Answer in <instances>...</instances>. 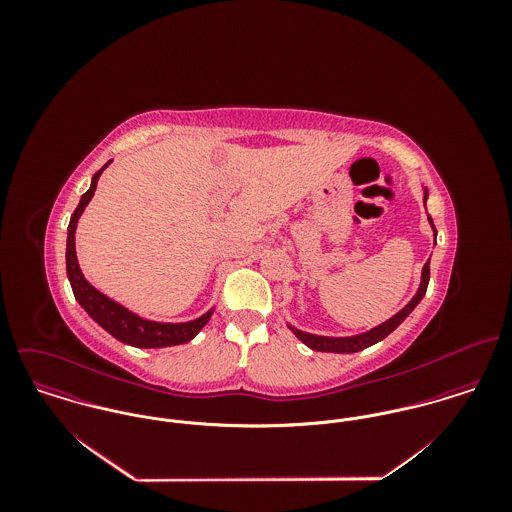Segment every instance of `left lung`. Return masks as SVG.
<instances>
[{
    "label": "left lung",
    "instance_id": "left-lung-1",
    "mask_svg": "<svg viewBox=\"0 0 512 512\" xmlns=\"http://www.w3.org/2000/svg\"><path fill=\"white\" fill-rule=\"evenodd\" d=\"M426 201H428V189L424 187V205H426ZM428 220H430V226L434 230V244H436L438 230H436L434 220H432L430 215H428ZM428 282H430V260L422 268V280H420V288H418L416 295L396 315H392L384 323L372 327L370 331H365L361 335H353V337H323V335H313V333L301 331V329L293 327L290 323H288V327H290V331L303 345H307L313 351H321V353H357V351H363L366 347L382 341L384 337H388L414 311V307L422 301V297L426 295V290H428Z\"/></svg>",
    "mask_w": 512,
    "mask_h": 512
}]
</instances>
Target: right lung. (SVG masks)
<instances>
[{
	"mask_svg": "<svg viewBox=\"0 0 512 512\" xmlns=\"http://www.w3.org/2000/svg\"><path fill=\"white\" fill-rule=\"evenodd\" d=\"M112 163V159L98 169L92 175L90 189L80 197V203L71 217L69 228H67V276L73 288L74 297L80 303V307L96 321L104 331H108L114 339L138 347V349H163V347H173V345H183L189 343L191 339L197 337V333L209 323L215 307H211L207 313H203L197 319L183 321V323H163V321H151L144 319L142 315L130 311L126 305L114 301L106 293L98 292L82 274L78 260H76V248H74V234H76V224L82 217L86 205L94 197L98 179L102 171Z\"/></svg>",
	"mask_w": 512,
	"mask_h": 512,
	"instance_id": "add662e5",
	"label": "right lung"
}]
</instances>
